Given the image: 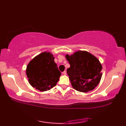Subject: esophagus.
I'll list each match as a JSON object with an SVG mask.
<instances>
[{
  "instance_id": "obj_1",
  "label": "esophagus",
  "mask_w": 126,
  "mask_h": 126,
  "mask_svg": "<svg viewBox=\"0 0 126 126\" xmlns=\"http://www.w3.org/2000/svg\"><path fill=\"white\" fill-rule=\"evenodd\" d=\"M62 74H63V75H66V71L65 70V71H64L63 73H62Z\"/></svg>"
}]
</instances>
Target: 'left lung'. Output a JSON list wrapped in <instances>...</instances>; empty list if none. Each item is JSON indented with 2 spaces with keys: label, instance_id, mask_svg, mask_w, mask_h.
Returning a JSON list of instances; mask_svg holds the SVG:
<instances>
[{
  "label": "left lung",
  "instance_id": "1",
  "mask_svg": "<svg viewBox=\"0 0 126 126\" xmlns=\"http://www.w3.org/2000/svg\"><path fill=\"white\" fill-rule=\"evenodd\" d=\"M65 58L70 64L66 71L74 89L87 93L97 86L102 66L97 57L86 51L79 50L70 55L66 54Z\"/></svg>",
  "mask_w": 126,
  "mask_h": 126
}]
</instances>
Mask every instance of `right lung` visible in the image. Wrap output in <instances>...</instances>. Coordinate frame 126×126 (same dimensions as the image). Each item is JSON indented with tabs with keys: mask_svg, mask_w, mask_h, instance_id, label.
Here are the masks:
<instances>
[{
	"mask_svg": "<svg viewBox=\"0 0 126 126\" xmlns=\"http://www.w3.org/2000/svg\"><path fill=\"white\" fill-rule=\"evenodd\" d=\"M52 53L43 52L29 62L26 74L32 87L41 92L50 90L59 81L61 73Z\"/></svg>",
	"mask_w": 126,
	"mask_h": 126,
	"instance_id": "1",
	"label": "right lung"
}]
</instances>
